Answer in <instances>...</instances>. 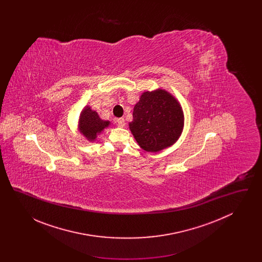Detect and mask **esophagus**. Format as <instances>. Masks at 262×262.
<instances>
[{
	"instance_id": "esophagus-1",
	"label": "esophagus",
	"mask_w": 262,
	"mask_h": 262,
	"mask_svg": "<svg viewBox=\"0 0 262 262\" xmlns=\"http://www.w3.org/2000/svg\"><path fill=\"white\" fill-rule=\"evenodd\" d=\"M117 125L118 126H120V127H124L125 125V119L124 118H119V119H117Z\"/></svg>"
}]
</instances>
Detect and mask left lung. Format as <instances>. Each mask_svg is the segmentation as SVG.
Here are the masks:
<instances>
[{
  "mask_svg": "<svg viewBox=\"0 0 262 262\" xmlns=\"http://www.w3.org/2000/svg\"><path fill=\"white\" fill-rule=\"evenodd\" d=\"M133 118L129 129L138 145L148 152L170 147L184 128L180 103L164 89L143 92L134 108Z\"/></svg>",
  "mask_w": 262,
  "mask_h": 262,
  "instance_id": "left-lung-1",
  "label": "left lung"
}]
</instances>
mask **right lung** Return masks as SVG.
<instances>
[{"instance_id":"1","label":"right lung","mask_w":262,"mask_h":262,"mask_svg":"<svg viewBox=\"0 0 262 262\" xmlns=\"http://www.w3.org/2000/svg\"><path fill=\"white\" fill-rule=\"evenodd\" d=\"M109 125V121H104L100 119L99 115L96 111L91 110L89 106H86L80 113L79 132L89 141H94L97 136L104 130V128L108 127Z\"/></svg>"}]
</instances>
